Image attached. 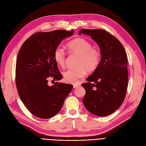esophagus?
I'll list each match as a JSON object with an SVG mask.
<instances>
[{
  "instance_id": "34e87169",
  "label": "esophagus",
  "mask_w": 146,
  "mask_h": 146,
  "mask_svg": "<svg viewBox=\"0 0 146 146\" xmlns=\"http://www.w3.org/2000/svg\"><path fill=\"white\" fill-rule=\"evenodd\" d=\"M80 86V84H78V83L74 84V85H73V87H74V88H77L79 87Z\"/></svg>"
}]
</instances>
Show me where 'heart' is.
<instances>
[{
  "label": "heart",
  "instance_id": "1",
  "mask_svg": "<svg viewBox=\"0 0 146 146\" xmlns=\"http://www.w3.org/2000/svg\"><path fill=\"white\" fill-rule=\"evenodd\" d=\"M70 54H78L77 62L78 67L69 69L63 72L64 80L69 83H76L79 78L85 76L86 72L91 73L98 69L101 61V52L99 49L92 47L91 42L82 38L73 39L66 45ZM56 63L61 68L66 64V54L61 47H56L54 52Z\"/></svg>",
  "mask_w": 146,
  "mask_h": 146
}]
</instances>
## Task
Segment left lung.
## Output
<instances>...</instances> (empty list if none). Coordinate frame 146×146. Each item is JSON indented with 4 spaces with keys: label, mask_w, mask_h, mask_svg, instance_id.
I'll return each instance as SVG.
<instances>
[{
    "label": "left lung",
    "mask_w": 146,
    "mask_h": 146,
    "mask_svg": "<svg viewBox=\"0 0 146 146\" xmlns=\"http://www.w3.org/2000/svg\"><path fill=\"white\" fill-rule=\"evenodd\" d=\"M98 44L101 50L99 67L83 83L86 94L83 104L96 116L110 115L118 109L125 99L128 86V60L121 42L101 29L80 30Z\"/></svg>",
    "instance_id": "obj_1"
}]
</instances>
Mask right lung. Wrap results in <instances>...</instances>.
Listing matches in <instances>:
<instances>
[{
	"instance_id": "add662e5",
	"label": "right lung",
	"mask_w": 146,
	"mask_h": 146,
	"mask_svg": "<svg viewBox=\"0 0 146 146\" xmlns=\"http://www.w3.org/2000/svg\"><path fill=\"white\" fill-rule=\"evenodd\" d=\"M74 31L57 30L37 32L23 44L16 64V85L21 100L35 116L52 117L62 108L73 85L48 80H60L63 76L54 58V52L65 38ZM52 80V81H53Z\"/></svg>"
}]
</instances>
